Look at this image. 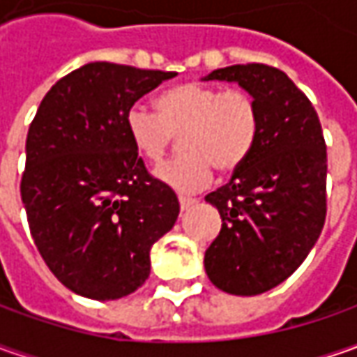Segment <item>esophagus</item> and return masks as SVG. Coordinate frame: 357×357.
<instances>
[{
  "instance_id": "esophagus-1",
  "label": "esophagus",
  "mask_w": 357,
  "mask_h": 357,
  "mask_svg": "<svg viewBox=\"0 0 357 357\" xmlns=\"http://www.w3.org/2000/svg\"><path fill=\"white\" fill-rule=\"evenodd\" d=\"M178 202H181V211H188L190 206H195L199 200L190 199V197H178Z\"/></svg>"
}]
</instances>
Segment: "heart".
Here are the masks:
<instances>
[{
    "mask_svg": "<svg viewBox=\"0 0 357 357\" xmlns=\"http://www.w3.org/2000/svg\"><path fill=\"white\" fill-rule=\"evenodd\" d=\"M125 129L149 162L162 160L181 135L185 153L157 167L155 176L178 192H197L214 169L230 174L248 160L260 135V109L246 91L183 83L158 95L157 113L132 105Z\"/></svg>",
    "mask_w": 357,
    "mask_h": 357,
    "instance_id": "b5f03b06",
    "label": "heart"
}]
</instances>
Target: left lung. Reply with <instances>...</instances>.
Here are the masks:
<instances>
[{
    "label": "left lung",
    "instance_id": "left-lung-1",
    "mask_svg": "<svg viewBox=\"0 0 357 357\" xmlns=\"http://www.w3.org/2000/svg\"><path fill=\"white\" fill-rule=\"evenodd\" d=\"M202 81L238 83L260 109L252 155L206 202L222 218L204 254L216 288L256 296L276 288L314 248L326 220V143L318 113L292 79L262 63L216 69Z\"/></svg>",
    "mask_w": 357,
    "mask_h": 357
}]
</instances>
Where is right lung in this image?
Listing matches in <instances>:
<instances>
[{
  "label": "right lung",
  "instance_id": "obj_1",
  "mask_svg": "<svg viewBox=\"0 0 357 357\" xmlns=\"http://www.w3.org/2000/svg\"><path fill=\"white\" fill-rule=\"evenodd\" d=\"M171 77L87 63L59 79L35 113L21 200L41 258L75 294H132L151 274V246L176 222V195L146 172L125 129L130 107Z\"/></svg>",
  "mask_w": 357,
  "mask_h": 357
}]
</instances>
